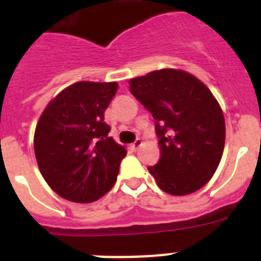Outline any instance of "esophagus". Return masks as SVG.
<instances>
[{"mask_svg": "<svg viewBox=\"0 0 261 261\" xmlns=\"http://www.w3.org/2000/svg\"><path fill=\"white\" fill-rule=\"evenodd\" d=\"M141 145H142V140H141V138H137V140H136V141L132 144L133 150H137L138 147L141 146Z\"/></svg>", "mask_w": 261, "mask_h": 261, "instance_id": "34e87169", "label": "esophagus"}]
</instances>
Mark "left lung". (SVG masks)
<instances>
[{"instance_id": "obj_1", "label": "left lung", "mask_w": 261, "mask_h": 261, "mask_svg": "<svg viewBox=\"0 0 261 261\" xmlns=\"http://www.w3.org/2000/svg\"><path fill=\"white\" fill-rule=\"evenodd\" d=\"M129 85L155 120L161 159L147 170L159 188L174 196L200 190L216 172L225 147V119L211 90L175 69L151 71Z\"/></svg>"}]
</instances>
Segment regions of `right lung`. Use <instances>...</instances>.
Returning a JSON list of instances; mask_svg holds the SVG:
<instances>
[{
  "instance_id": "obj_1",
  "label": "right lung",
  "mask_w": 261,
  "mask_h": 261,
  "mask_svg": "<svg viewBox=\"0 0 261 261\" xmlns=\"http://www.w3.org/2000/svg\"><path fill=\"white\" fill-rule=\"evenodd\" d=\"M116 82L81 81L62 90L41 114L34 137L36 161L62 199L87 204L114 187L125 147L110 137L105 111Z\"/></svg>"
}]
</instances>
